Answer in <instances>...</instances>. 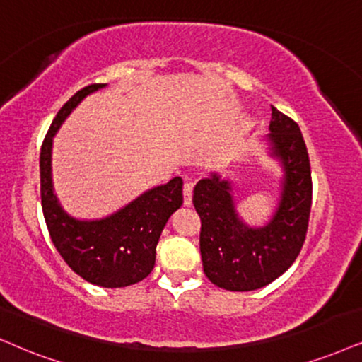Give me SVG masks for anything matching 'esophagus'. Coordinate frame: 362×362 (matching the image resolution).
Returning a JSON list of instances; mask_svg holds the SVG:
<instances>
[{"mask_svg":"<svg viewBox=\"0 0 362 362\" xmlns=\"http://www.w3.org/2000/svg\"><path fill=\"white\" fill-rule=\"evenodd\" d=\"M192 190H194L192 184H184V205L185 207H190L192 205Z\"/></svg>","mask_w":362,"mask_h":362,"instance_id":"esophagus-1","label":"esophagus"}]
</instances>
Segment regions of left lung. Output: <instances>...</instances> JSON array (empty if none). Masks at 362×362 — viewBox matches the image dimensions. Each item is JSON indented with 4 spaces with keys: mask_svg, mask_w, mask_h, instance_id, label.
<instances>
[{
    "mask_svg": "<svg viewBox=\"0 0 362 362\" xmlns=\"http://www.w3.org/2000/svg\"><path fill=\"white\" fill-rule=\"evenodd\" d=\"M267 135L271 157L281 162V199L271 221L250 227L239 217L232 185L218 173L197 182L194 207L200 222V254L209 281L226 291H255L294 264L308 234L313 178L297 123L272 107Z\"/></svg>",
    "mask_w": 362,
    "mask_h": 362,
    "instance_id": "left-lung-1",
    "label": "left lung"
}]
</instances>
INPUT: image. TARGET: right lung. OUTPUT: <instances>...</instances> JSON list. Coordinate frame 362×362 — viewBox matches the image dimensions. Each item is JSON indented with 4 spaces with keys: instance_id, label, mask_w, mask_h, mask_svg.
<instances>
[{
    "instance_id": "obj_1",
    "label": "right lung",
    "mask_w": 362,
    "mask_h": 362,
    "mask_svg": "<svg viewBox=\"0 0 362 362\" xmlns=\"http://www.w3.org/2000/svg\"><path fill=\"white\" fill-rule=\"evenodd\" d=\"M103 86L107 85L95 83L76 91L54 117L40 153L41 207L49 237L71 271L90 284L113 289L140 282L152 272L160 234L184 202V182L172 178L97 221H80L63 210L52 180L53 136L81 100Z\"/></svg>"
}]
</instances>
